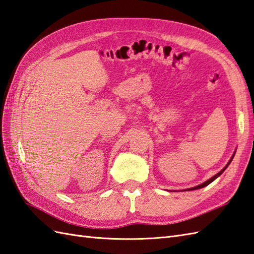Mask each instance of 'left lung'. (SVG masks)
I'll return each mask as SVG.
<instances>
[{"label": "left lung", "instance_id": "obj_1", "mask_svg": "<svg viewBox=\"0 0 254 254\" xmlns=\"http://www.w3.org/2000/svg\"><path fill=\"white\" fill-rule=\"evenodd\" d=\"M234 156H235V154L233 155V157L231 158V160H229L228 161V163L226 164V166H225V168H224L223 170H221L220 171V172L219 173H217V174H215L214 176H212V178L210 179V180H208V181H205L204 183H202V184H200V185H198V186H196V187H192V188H190V190H199V188H202V187H205V186H208L209 184H210V183H212V182H213L215 179H217V178H219V176L224 172V171H225L226 170V168L229 166V163H231L232 162V160H233V158H234Z\"/></svg>", "mask_w": 254, "mask_h": 254}]
</instances>
